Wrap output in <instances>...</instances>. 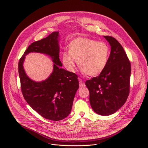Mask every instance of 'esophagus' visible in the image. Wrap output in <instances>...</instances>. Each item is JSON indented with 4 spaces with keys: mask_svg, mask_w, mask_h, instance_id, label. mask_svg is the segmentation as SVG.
<instances>
[{
    "mask_svg": "<svg viewBox=\"0 0 148 148\" xmlns=\"http://www.w3.org/2000/svg\"><path fill=\"white\" fill-rule=\"evenodd\" d=\"M79 87H85V83H84V82L82 81L80 78H79Z\"/></svg>",
    "mask_w": 148,
    "mask_h": 148,
    "instance_id": "34e87169",
    "label": "esophagus"
}]
</instances>
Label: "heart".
Returning a JSON list of instances; mask_svg holds the SVG:
<instances>
[{
    "label": "heart",
    "instance_id": "obj_1",
    "mask_svg": "<svg viewBox=\"0 0 148 148\" xmlns=\"http://www.w3.org/2000/svg\"><path fill=\"white\" fill-rule=\"evenodd\" d=\"M110 55L108 45L89 38L78 37L69 45V53L62 54V62L66 69L74 73L75 61L82 73L91 77L99 75L106 67Z\"/></svg>",
    "mask_w": 148,
    "mask_h": 148
}]
</instances>
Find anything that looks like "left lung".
I'll return each instance as SVG.
<instances>
[{
    "mask_svg": "<svg viewBox=\"0 0 148 148\" xmlns=\"http://www.w3.org/2000/svg\"><path fill=\"white\" fill-rule=\"evenodd\" d=\"M111 47L107 65L99 76L86 82L90 102L97 114L107 116L116 112L130 94L131 66L123 48L112 36H104Z\"/></svg>",
    "mask_w": 148,
    "mask_h": 148,
    "instance_id": "1",
    "label": "left lung"
}]
</instances>
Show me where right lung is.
Wrapping results in <instances>:
<instances>
[{"label": "right lung", "mask_w": 148, "mask_h": 148, "mask_svg": "<svg viewBox=\"0 0 148 148\" xmlns=\"http://www.w3.org/2000/svg\"><path fill=\"white\" fill-rule=\"evenodd\" d=\"M59 32L51 33L46 38L32 43L18 62V74L21 90L30 106L43 118L60 121L71 112L74 98L79 88L78 76L61 69L59 58ZM31 52H40L51 57L55 63L50 77L41 82L31 80L25 73L23 62L25 56Z\"/></svg>", "instance_id": "add662e5"}]
</instances>
